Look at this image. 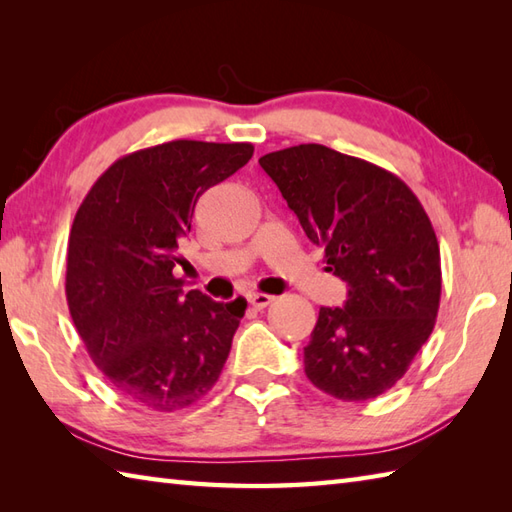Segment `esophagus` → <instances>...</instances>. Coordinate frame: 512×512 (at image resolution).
I'll use <instances>...</instances> for the list:
<instances>
[{
  "instance_id": "esophagus-1",
  "label": "esophagus",
  "mask_w": 512,
  "mask_h": 512,
  "mask_svg": "<svg viewBox=\"0 0 512 512\" xmlns=\"http://www.w3.org/2000/svg\"><path fill=\"white\" fill-rule=\"evenodd\" d=\"M273 301H275V297L264 295V292H255V295L248 297V303H250V306H253L255 310H264V308H268Z\"/></svg>"
}]
</instances>
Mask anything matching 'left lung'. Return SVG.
Instances as JSON below:
<instances>
[{"label": "left lung", "mask_w": 512, "mask_h": 512, "mask_svg": "<svg viewBox=\"0 0 512 512\" xmlns=\"http://www.w3.org/2000/svg\"><path fill=\"white\" fill-rule=\"evenodd\" d=\"M328 270L343 308H321L303 347L306 376L339 400H369L405 376L436 325L440 246L420 200L394 173L325 145L259 158Z\"/></svg>", "instance_id": "obj_1"}]
</instances>
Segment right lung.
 Masks as SVG:
<instances>
[{"mask_svg": "<svg viewBox=\"0 0 512 512\" xmlns=\"http://www.w3.org/2000/svg\"><path fill=\"white\" fill-rule=\"evenodd\" d=\"M250 143L171 140L118 158L74 215L65 297L118 394L154 411L202 400L231 352L246 299L184 295L173 275L195 202L253 158Z\"/></svg>", "mask_w": 512, "mask_h": 512, "instance_id": "right-lung-1", "label": "right lung"}]
</instances>
